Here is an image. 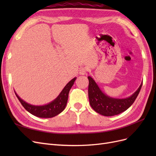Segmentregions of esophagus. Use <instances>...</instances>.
Here are the masks:
<instances>
[{
  "mask_svg": "<svg viewBox=\"0 0 156 156\" xmlns=\"http://www.w3.org/2000/svg\"><path fill=\"white\" fill-rule=\"evenodd\" d=\"M88 69L87 67H82L79 69V74L80 75H85L87 72Z\"/></svg>",
  "mask_w": 156,
  "mask_h": 156,
  "instance_id": "34e87169",
  "label": "esophagus"
}]
</instances>
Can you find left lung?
I'll return each instance as SVG.
<instances>
[{
    "mask_svg": "<svg viewBox=\"0 0 156 156\" xmlns=\"http://www.w3.org/2000/svg\"><path fill=\"white\" fill-rule=\"evenodd\" d=\"M88 79L89 81L88 97L90 104L96 112L105 116L116 115L126 111L136 100L143 85L142 83L137 90L129 98L115 99L103 94L90 76H88Z\"/></svg>",
    "mask_w": 156,
    "mask_h": 156,
    "instance_id": "1",
    "label": "left lung"
}]
</instances>
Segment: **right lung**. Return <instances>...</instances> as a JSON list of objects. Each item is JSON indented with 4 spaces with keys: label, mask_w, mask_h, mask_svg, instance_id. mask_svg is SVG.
Here are the masks:
<instances>
[{
    "label": "right lung",
    "mask_w": 156,
    "mask_h": 156,
    "mask_svg": "<svg viewBox=\"0 0 156 156\" xmlns=\"http://www.w3.org/2000/svg\"><path fill=\"white\" fill-rule=\"evenodd\" d=\"M76 77L73 78L66 84L62 91L59 94L54 101L49 103L48 105L43 106H35L26 103L19 97L17 94L16 95L20 101L21 105L25 109L31 113L32 115L40 118H52L58 115L61 112H62L67 104L68 94L71 88L73 85Z\"/></svg>",
    "instance_id": "right-lung-1"
}]
</instances>
